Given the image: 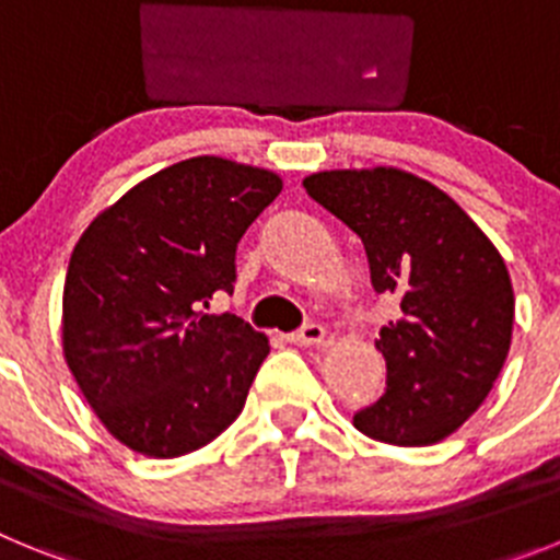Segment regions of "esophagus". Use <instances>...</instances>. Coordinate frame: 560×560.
I'll return each mask as SVG.
<instances>
[{"label":"esophagus","instance_id":"34e87169","mask_svg":"<svg viewBox=\"0 0 560 560\" xmlns=\"http://www.w3.org/2000/svg\"><path fill=\"white\" fill-rule=\"evenodd\" d=\"M323 339H325V328H323V325H316V323H308V325H303L300 330H294V334H289L291 345H300V348H308V345H319Z\"/></svg>","mask_w":560,"mask_h":560}]
</instances>
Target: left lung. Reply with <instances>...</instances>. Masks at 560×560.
I'll return each instance as SVG.
<instances>
[{"mask_svg":"<svg viewBox=\"0 0 560 560\" xmlns=\"http://www.w3.org/2000/svg\"><path fill=\"white\" fill-rule=\"evenodd\" d=\"M311 199L361 237L375 294L398 296L381 328L387 389L353 427L393 446H429L479 409L511 350L513 285L485 232L440 187L395 167L325 171Z\"/></svg>","mask_w":560,"mask_h":560,"instance_id":"1","label":"left lung"}]
</instances>
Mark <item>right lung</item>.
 <instances>
[{
	"instance_id": "right-lung-1",
	"label": "right lung",
	"mask_w": 560,
	"mask_h": 560,
	"mask_svg": "<svg viewBox=\"0 0 560 560\" xmlns=\"http://www.w3.org/2000/svg\"><path fill=\"white\" fill-rule=\"evenodd\" d=\"M280 176L221 156L153 173L103 210L63 283V355L103 427L133 452L182 457L241 415L269 339L205 314L235 289V252Z\"/></svg>"
}]
</instances>
